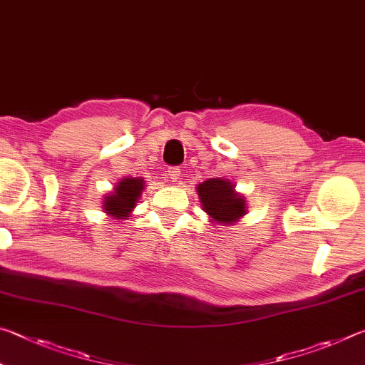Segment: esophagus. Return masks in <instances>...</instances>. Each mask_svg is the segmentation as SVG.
<instances>
[{
    "label": "esophagus",
    "mask_w": 365,
    "mask_h": 365,
    "mask_svg": "<svg viewBox=\"0 0 365 365\" xmlns=\"http://www.w3.org/2000/svg\"><path fill=\"white\" fill-rule=\"evenodd\" d=\"M168 178H170L172 182H177L180 178V169L178 168H169L168 169Z\"/></svg>",
    "instance_id": "obj_1"
}]
</instances>
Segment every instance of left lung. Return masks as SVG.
Listing matches in <instances>:
<instances>
[{
    "instance_id": "1",
    "label": "left lung",
    "mask_w": 365,
    "mask_h": 365,
    "mask_svg": "<svg viewBox=\"0 0 365 365\" xmlns=\"http://www.w3.org/2000/svg\"><path fill=\"white\" fill-rule=\"evenodd\" d=\"M197 195L205 212L219 224H235L246 212L243 197L235 193L232 183L222 178H209L197 185Z\"/></svg>"
}]
</instances>
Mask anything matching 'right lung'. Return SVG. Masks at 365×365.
<instances>
[{
    "mask_svg": "<svg viewBox=\"0 0 365 365\" xmlns=\"http://www.w3.org/2000/svg\"><path fill=\"white\" fill-rule=\"evenodd\" d=\"M143 190V178H123L113 195L106 196L104 211L115 219L128 217Z\"/></svg>",
    "mask_w": 365,
    "mask_h": 365,
    "instance_id": "add662e5",
    "label": "right lung"
}]
</instances>
